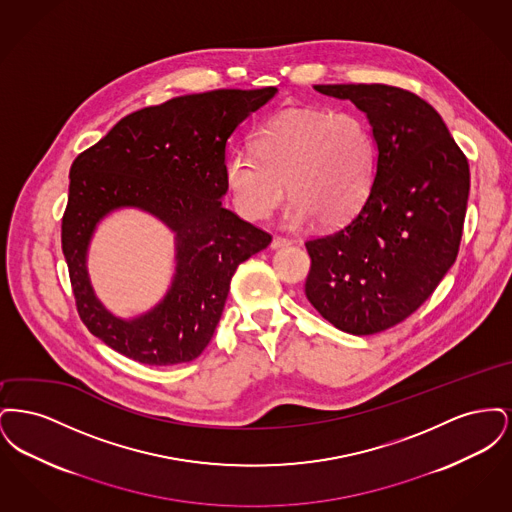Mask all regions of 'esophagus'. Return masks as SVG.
Instances as JSON below:
<instances>
[{"label": "esophagus", "mask_w": 512, "mask_h": 512, "mask_svg": "<svg viewBox=\"0 0 512 512\" xmlns=\"http://www.w3.org/2000/svg\"><path fill=\"white\" fill-rule=\"evenodd\" d=\"M286 245H292V240L282 238V236H274V238H272V242H270V247H272V249H280V247H286Z\"/></svg>", "instance_id": "obj_1"}]
</instances>
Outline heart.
Listing matches in <instances>:
<instances>
[{"instance_id": "b5f03b06", "label": "heart", "mask_w": 512, "mask_h": 512, "mask_svg": "<svg viewBox=\"0 0 512 512\" xmlns=\"http://www.w3.org/2000/svg\"><path fill=\"white\" fill-rule=\"evenodd\" d=\"M253 151H236L224 165L228 194L245 219H267L288 188V226L311 219L338 226L365 205L374 184V136L349 111L286 109L255 132Z\"/></svg>"}]
</instances>
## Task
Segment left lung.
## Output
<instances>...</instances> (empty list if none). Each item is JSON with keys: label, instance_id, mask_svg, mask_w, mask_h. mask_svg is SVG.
<instances>
[{"label": "left lung", "instance_id": "obj_1", "mask_svg": "<svg viewBox=\"0 0 512 512\" xmlns=\"http://www.w3.org/2000/svg\"><path fill=\"white\" fill-rule=\"evenodd\" d=\"M372 126L376 174L365 205L338 230L309 240L305 293L322 317L368 336L413 315L453 267L470 190L468 161L438 111L386 84H326Z\"/></svg>", "mask_w": 512, "mask_h": 512}]
</instances>
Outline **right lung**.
I'll return each mask as SVG.
<instances>
[{
    "label": "right lung",
    "mask_w": 512,
    "mask_h": 512,
    "mask_svg": "<svg viewBox=\"0 0 512 512\" xmlns=\"http://www.w3.org/2000/svg\"><path fill=\"white\" fill-rule=\"evenodd\" d=\"M276 92L270 86L169 99L124 117L74 159L61 224L63 255L78 315L117 353L142 365L169 366L194 361L209 345L236 268L272 240L222 205L226 142ZM128 206L175 232L177 268L155 308L121 319L98 301L85 257L98 222Z\"/></svg>",
    "instance_id": "add662e5"
}]
</instances>
